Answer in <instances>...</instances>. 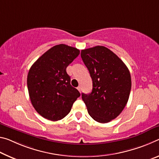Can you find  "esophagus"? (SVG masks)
Returning <instances> with one entry per match:
<instances>
[{"label": "esophagus", "instance_id": "34e87169", "mask_svg": "<svg viewBox=\"0 0 159 159\" xmlns=\"http://www.w3.org/2000/svg\"><path fill=\"white\" fill-rule=\"evenodd\" d=\"M77 89H78V91H79L80 92H81V87H77Z\"/></svg>", "mask_w": 159, "mask_h": 159}]
</instances>
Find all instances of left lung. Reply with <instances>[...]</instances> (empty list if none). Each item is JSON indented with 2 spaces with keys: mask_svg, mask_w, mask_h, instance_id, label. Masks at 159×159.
Returning a JSON list of instances; mask_svg holds the SVG:
<instances>
[{
  "mask_svg": "<svg viewBox=\"0 0 159 159\" xmlns=\"http://www.w3.org/2000/svg\"><path fill=\"white\" fill-rule=\"evenodd\" d=\"M81 57L93 83L92 92L82 93V100L94 120L108 123L125 107L131 90L130 73L123 61L104 46L82 50Z\"/></svg>",
  "mask_w": 159,
  "mask_h": 159,
  "instance_id": "obj_1",
  "label": "left lung"
}]
</instances>
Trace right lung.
<instances>
[{
  "mask_svg": "<svg viewBox=\"0 0 159 159\" xmlns=\"http://www.w3.org/2000/svg\"><path fill=\"white\" fill-rule=\"evenodd\" d=\"M80 50L66 44L51 48L34 63L27 75L32 106L44 118L57 121L70 113L80 93L70 84L66 68Z\"/></svg>",
  "mask_w": 159,
  "mask_h": 159,
  "instance_id": "1",
  "label": "right lung"
}]
</instances>
